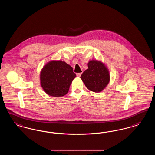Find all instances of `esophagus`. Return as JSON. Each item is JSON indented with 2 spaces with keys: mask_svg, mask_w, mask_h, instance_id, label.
I'll return each mask as SVG.
<instances>
[{
  "mask_svg": "<svg viewBox=\"0 0 155 155\" xmlns=\"http://www.w3.org/2000/svg\"><path fill=\"white\" fill-rule=\"evenodd\" d=\"M81 74H82V73H77L76 75H77V76L78 77H81Z\"/></svg>",
  "mask_w": 155,
  "mask_h": 155,
  "instance_id": "esophagus-1",
  "label": "esophagus"
}]
</instances>
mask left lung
I'll return each instance as SVG.
<instances>
[{
  "instance_id": "8db88e82",
  "label": "left lung",
  "mask_w": 155,
  "mask_h": 155,
  "mask_svg": "<svg viewBox=\"0 0 155 155\" xmlns=\"http://www.w3.org/2000/svg\"><path fill=\"white\" fill-rule=\"evenodd\" d=\"M88 68L81 75V79L89 90L99 92L106 88L110 81L107 68L101 61L90 60Z\"/></svg>"
}]
</instances>
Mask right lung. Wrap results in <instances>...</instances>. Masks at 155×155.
Returning <instances> with one entry per match:
<instances>
[{
    "mask_svg": "<svg viewBox=\"0 0 155 155\" xmlns=\"http://www.w3.org/2000/svg\"><path fill=\"white\" fill-rule=\"evenodd\" d=\"M75 77L73 68L66 62L53 60L45 64L41 71V85L48 95L61 97L67 94Z\"/></svg>",
    "mask_w": 155,
    "mask_h": 155,
    "instance_id": "right-lung-1",
    "label": "right lung"
}]
</instances>
